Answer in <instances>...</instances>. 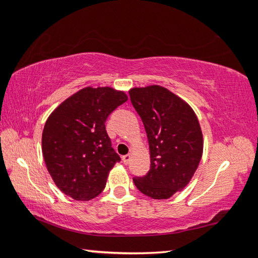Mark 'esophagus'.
<instances>
[{
  "label": "esophagus",
  "instance_id": "34e87169",
  "mask_svg": "<svg viewBox=\"0 0 258 258\" xmlns=\"http://www.w3.org/2000/svg\"><path fill=\"white\" fill-rule=\"evenodd\" d=\"M121 160H123V163H124L125 165H127V164L130 163V160H131V155H125V156H123V157H121Z\"/></svg>",
  "mask_w": 258,
  "mask_h": 258
}]
</instances>
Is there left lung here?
I'll return each instance as SVG.
<instances>
[{
    "label": "left lung",
    "mask_w": 258,
    "mask_h": 258,
    "mask_svg": "<svg viewBox=\"0 0 258 258\" xmlns=\"http://www.w3.org/2000/svg\"><path fill=\"white\" fill-rule=\"evenodd\" d=\"M130 97L145 125L151 163L147 175L133 178L134 184L152 199H168L189 184L202 159L198 117L189 103L160 85L133 87Z\"/></svg>",
    "instance_id": "1"
}]
</instances>
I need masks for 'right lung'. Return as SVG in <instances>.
Returning a JSON list of instances; mask_svg holds the SVG:
<instances>
[{"instance_id": "1", "label": "right lung", "mask_w": 258, "mask_h": 258, "mask_svg": "<svg viewBox=\"0 0 258 258\" xmlns=\"http://www.w3.org/2000/svg\"><path fill=\"white\" fill-rule=\"evenodd\" d=\"M127 99L124 91L86 86L51 112L42 133V154L64 195L87 202L104 189L109 172L120 160L104 123Z\"/></svg>"}]
</instances>
